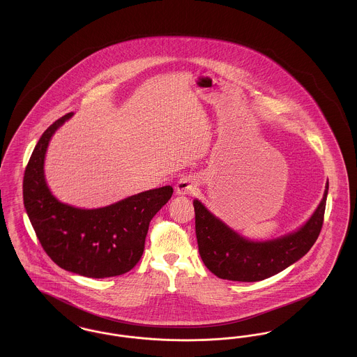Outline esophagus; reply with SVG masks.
<instances>
[{
    "mask_svg": "<svg viewBox=\"0 0 357 357\" xmlns=\"http://www.w3.org/2000/svg\"><path fill=\"white\" fill-rule=\"evenodd\" d=\"M198 190V183L191 176L181 178L175 185V192L178 195H191Z\"/></svg>",
    "mask_w": 357,
    "mask_h": 357,
    "instance_id": "esophagus-1",
    "label": "esophagus"
}]
</instances>
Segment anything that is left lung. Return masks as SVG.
I'll return each instance as SVG.
<instances>
[{
  "label": "left lung",
  "mask_w": 357,
  "mask_h": 357,
  "mask_svg": "<svg viewBox=\"0 0 357 357\" xmlns=\"http://www.w3.org/2000/svg\"><path fill=\"white\" fill-rule=\"evenodd\" d=\"M328 187L329 183L325 186L323 201L304 226L265 242L241 237L195 199V234L206 268L220 278L241 282H255L282 272L304 257L320 236Z\"/></svg>",
  "instance_id": "8db88e82"
}]
</instances>
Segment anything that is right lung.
<instances>
[{"instance_id":"right-lung-1","label":"right lung","mask_w":357,"mask_h":357,"mask_svg":"<svg viewBox=\"0 0 357 357\" xmlns=\"http://www.w3.org/2000/svg\"><path fill=\"white\" fill-rule=\"evenodd\" d=\"M72 115L56 120L36 144L24 174V206L43 249L56 265L89 278L115 277L139 262L150 222L169 202L172 187L92 210L57 201L45 182L44 159L52 135Z\"/></svg>"}]
</instances>
